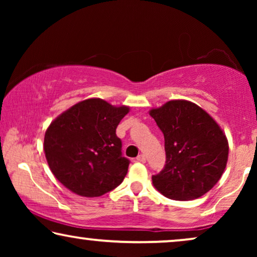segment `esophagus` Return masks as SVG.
Masks as SVG:
<instances>
[{
  "instance_id": "obj_1",
  "label": "esophagus",
  "mask_w": 257,
  "mask_h": 257,
  "mask_svg": "<svg viewBox=\"0 0 257 257\" xmlns=\"http://www.w3.org/2000/svg\"><path fill=\"white\" fill-rule=\"evenodd\" d=\"M137 160H138L139 163H146V157L144 156V154H139V156L137 157Z\"/></svg>"
}]
</instances>
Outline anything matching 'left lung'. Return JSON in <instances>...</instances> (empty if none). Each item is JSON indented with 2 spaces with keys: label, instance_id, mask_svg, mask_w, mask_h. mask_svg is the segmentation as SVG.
<instances>
[{
  "label": "left lung",
  "instance_id": "1",
  "mask_svg": "<svg viewBox=\"0 0 257 257\" xmlns=\"http://www.w3.org/2000/svg\"><path fill=\"white\" fill-rule=\"evenodd\" d=\"M165 138L166 165L152 177L158 192L173 200L198 199L212 189L223 174L228 140L219 124L198 105L170 100L152 108Z\"/></svg>",
  "mask_w": 257,
  "mask_h": 257
}]
</instances>
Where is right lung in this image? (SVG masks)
I'll use <instances>...</instances> for the list:
<instances>
[{
	"label": "right lung",
	"instance_id": "1",
	"mask_svg": "<svg viewBox=\"0 0 257 257\" xmlns=\"http://www.w3.org/2000/svg\"><path fill=\"white\" fill-rule=\"evenodd\" d=\"M130 107L89 98L51 121L44 136V153L52 174L77 195L96 198L124 180L128 159L121 156L115 128Z\"/></svg>",
	"mask_w": 257,
	"mask_h": 257
}]
</instances>
